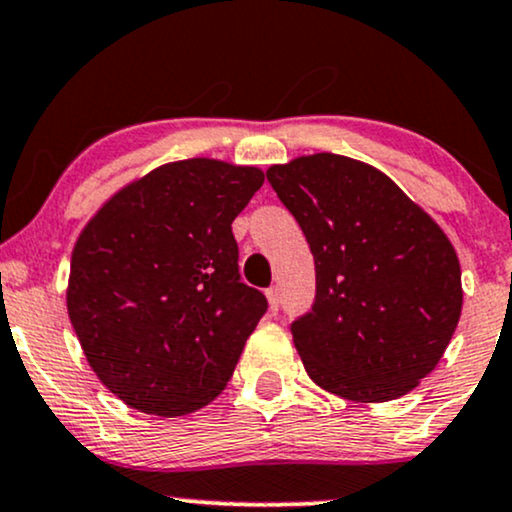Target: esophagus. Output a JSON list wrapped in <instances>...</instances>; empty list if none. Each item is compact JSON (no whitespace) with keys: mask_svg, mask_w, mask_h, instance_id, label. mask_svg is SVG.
Instances as JSON below:
<instances>
[{"mask_svg":"<svg viewBox=\"0 0 512 512\" xmlns=\"http://www.w3.org/2000/svg\"><path fill=\"white\" fill-rule=\"evenodd\" d=\"M267 300H269V307H272V312L279 310V305H281V293H279V288H276V286L267 288Z\"/></svg>","mask_w":512,"mask_h":512,"instance_id":"esophagus-1","label":"esophagus"}]
</instances>
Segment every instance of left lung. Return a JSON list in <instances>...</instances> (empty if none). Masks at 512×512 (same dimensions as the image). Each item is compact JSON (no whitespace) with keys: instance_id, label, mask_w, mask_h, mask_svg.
Segmentation results:
<instances>
[{"instance_id":"obj_1","label":"left lung","mask_w":512,"mask_h":512,"mask_svg":"<svg viewBox=\"0 0 512 512\" xmlns=\"http://www.w3.org/2000/svg\"><path fill=\"white\" fill-rule=\"evenodd\" d=\"M267 181L315 257V303L291 324L310 379L357 403L405 396L439 365L463 310L451 240L389 176L350 157H298Z\"/></svg>"}]
</instances>
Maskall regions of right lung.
Listing matches in <instances>:
<instances>
[{"label":"right lung","instance_id":"1","mask_svg":"<svg viewBox=\"0 0 512 512\" xmlns=\"http://www.w3.org/2000/svg\"><path fill=\"white\" fill-rule=\"evenodd\" d=\"M255 166L183 159L119 190L80 233L66 305L90 367L147 415L224 391L267 298L245 286L231 224L262 188Z\"/></svg>","mask_w":512,"mask_h":512}]
</instances>
